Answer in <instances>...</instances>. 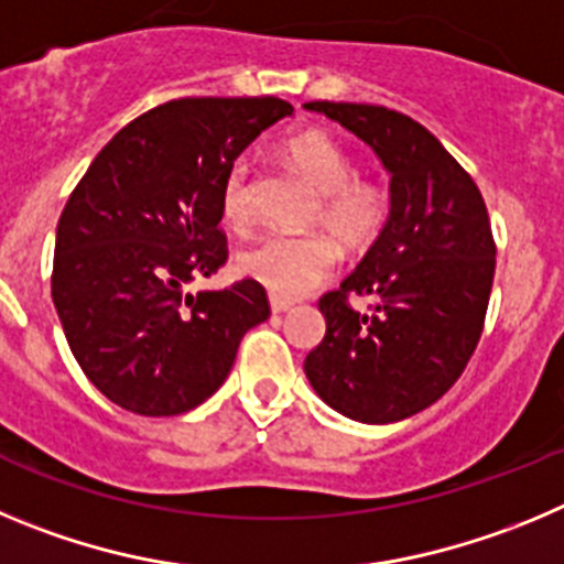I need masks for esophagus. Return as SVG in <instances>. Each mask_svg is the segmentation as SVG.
<instances>
[{
  "instance_id": "esophagus-1",
  "label": "esophagus",
  "mask_w": 564,
  "mask_h": 564,
  "mask_svg": "<svg viewBox=\"0 0 564 564\" xmlns=\"http://www.w3.org/2000/svg\"><path fill=\"white\" fill-rule=\"evenodd\" d=\"M294 303L292 301H286V297H275V294H272L270 297V308L275 314H283V312H289V308H292Z\"/></svg>"
}]
</instances>
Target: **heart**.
<instances>
[{
  "label": "heart",
  "instance_id": "obj_1",
  "mask_svg": "<svg viewBox=\"0 0 564 564\" xmlns=\"http://www.w3.org/2000/svg\"><path fill=\"white\" fill-rule=\"evenodd\" d=\"M283 156L317 191L308 227L326 230L345 250H365L382 232L390 213L388 187L357 176L351 151L328 131L306 129L286 137ZM221 213L232 227L256 219L250 191V162L238 160L221 185ZM337 250L326 236H267L238 256V272L275 297H301L326 281Z\"/></svg>",
  "mask_w": 564,
  "mask_h": 564
}]
</instances>
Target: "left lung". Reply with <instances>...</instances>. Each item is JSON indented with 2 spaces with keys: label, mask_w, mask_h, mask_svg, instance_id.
I'll return each instance as SVG.
<instances>
[{
  "label": "left lung",
  "mask_w": 564,
  "mask_h": 564,
  "mask_svg": "<svg viewBox=\"0 0 564 564\" xmlns=\"http://www.w3.org/2000/svg\"><path fill=\"white\" fill-rule=\"evenodd\" d=\"M377 151L390 213L357 270L319 297L326 337L306 377L328 408L390 424L438 402L475 354L495 281V238L478 185L421 123L368 104L312 100ZM375 301L368 315L347 297Z\"/></svg>",
  "instance_id": "1"
}]
</instances>
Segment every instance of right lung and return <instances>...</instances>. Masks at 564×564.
<instances>
[{
	"label": "right lung",
	"instance_id": "right-lung-1",
	"mask_svg": "<svg viewBox=\"0 0 564 564\" xmlns=\"http://www.w3.org/2000/svg\"><path fill=\"white\" fill-rule=\"evenodd\" d=\"M281 98H182L111 137L61 213L53 303L86 379L137 415L210 399L238 343L270 317L256 281L187 294L227 261L221 185L247 145L292 115Z\"/></svg>",
	"mask_w": 564,
	"mask_h": 564
}]
</instances>
